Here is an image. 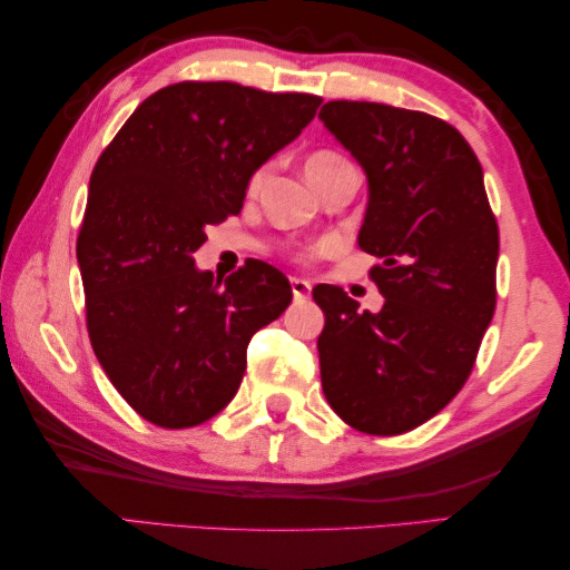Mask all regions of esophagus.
Here are the masks:
<instances>
[{"label":"esophagus","instance_id":"esophagus-1","mask_svg":"<svg viewBox=\"0 0 570 570\" xmlns=\"http://www.w3.org/2000/svg\"><path fill=\"white\" fill-rule=\"evenodd\" d=\"M291 287H293L295 301H307V297H311V283H307V279L291 277Z\"/></svg>","mask_w":570,"mask_h":570}]
</instances>
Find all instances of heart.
<instances>
[{
    "label": "heart",
    "mask_w": 570,
    "mask_h": 570,
    "mask_svg": "<svg viewBox=\"0 0 570 570\" xmlns=\"http://www.w3.org/2000/svg\"><path fill=\"white\" fill-rule=\"evenodd\" d=\"M346 164H348L346 158L333 154V151H315L305 158V174L315 189H318V184L325 179V176H331L335 169H341V166H346ZM265 179H267V166H263V169H257L255 174H252L249 186H247L249 194H257L259 189H263ZM307 255H313V252H305L303 257H307Z\"/></svg>",
    "instance_id": "1"
}]
</instances>
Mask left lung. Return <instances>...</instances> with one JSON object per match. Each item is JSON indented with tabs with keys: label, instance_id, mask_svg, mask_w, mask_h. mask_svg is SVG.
Segmentation results:
<instances>
[{
	"label": "left lung",
	"instance_id": "1",
	"mask_svg": "<svg viewBox=\"0 0 570 570\" xmlns=\"http://www.w3.org/2000/svg\"><path fill=\"white\" fill-rule=\"evenodd\" d=\"M318 118L366 171L358 245L381 259L368 275L386 297L361 313L343 287H313L323 394L358 432L404 434L470 379L498 301V219L446 120L366 100H331Z\"/></svg>",
	"mask_w": 570,
	"mask_h": 570
}]
</instances>
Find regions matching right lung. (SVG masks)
Here are the masks:
<instances>
[{
	"mask_svg": "<svg viewBox=\"0 0 570 570\" xmlns=\"http://www.w3.org/2000/svg\"><path fill=\"white\" fill-rule=\"evenodd\" d=\"M323 102L184 80L134 110L90 174L78 265L86 323L110 384L164 429L204 424L235 399L249 338L293 301L247 259L224 285L194 267L207 224L239 214L247 184Z\"/></svg>",
	"mask_w": 570,
	"mask_h": 570,
	"instance_id": "add662e5",
	"label": "right lung"
}]
</instances>
